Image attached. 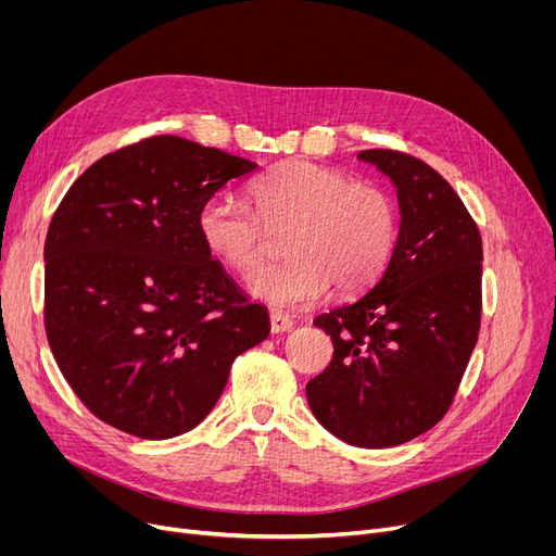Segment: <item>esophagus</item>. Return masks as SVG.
Returning <instances> with one entry per match:
<instances>
[{
    "label": "esophagus",
    "instance_id": "1",
    "mask_svg": "<svg viewBox=\"0 0 556 556\" xmlns=\"http://www.w3.org/2000/svg\"><path fill=\"white\" fill-rule=\"evenodd\" d=\"M293 327H295L293 317H288V315H283L279 311L270 313V331L273 333H286V331H290Z\"/></svg>",
    "mask_w": 556,
    "mask_h": 556
}]
</instances>
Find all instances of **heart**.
<instances>
[{"label": "heart", "mask_w": 556, "mask_h": 556, "mask_svg": "<svg viewBox=\"0 0 556 556\" xmlns=\"http://www.w3.org/2000/svg\"><path fill=\"white\" fill-rule=\"evenodd\" d=\"M256 212L216 193L202 202L198 231L225 266L254 270L266 258L268 229L290 227L281 266L250 277L252 295L277 308H306L338 293H358L386 270L396 243L392 198L374 185L311 160H288L252 187Z\"/></svg>", "instance_id": "heart-1"}]
</instances>
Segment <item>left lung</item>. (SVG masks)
Listing matches in <instances>:
<instances>
[{
  "label": "left lung",
  "instance_id": "8db88e82",
  "mask_svg": "<svg viewBox=\"0 0 556 556\" xmlns=\"http://www.w3.org/2000/svg\"><path fill=\"white\" fill-rule=\"evenodd\" d=\"M358 157L396 187L399 239L367 295L313 319L331 336L333 361L306 399L338 440L390 448L430 430L455 399L480 331L482 237L426 162L390 149Z\"/></svg>",
  "mask_w": 556,
  "mask_h": 556
}]
</instances>
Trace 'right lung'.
Here are the masks:
<instances>
[{
	"instance_id": "obj_1",
	"label": "right lung",
	"mask_w": 556,
	"mask_h": 556,
	"mask_svg": "<svg viewBox=\"0 0 556 556\" xmlns=\"http://www.w3.org/2000/svg\"><path fill=\"white\" fill-rule=\"evenodd\" d=\"M250 160L157 135L70 187L45 241V329L87 410L141 440L195 428L270 333L202 243L198 212Z\"/></svg>"
}]
</instances>
